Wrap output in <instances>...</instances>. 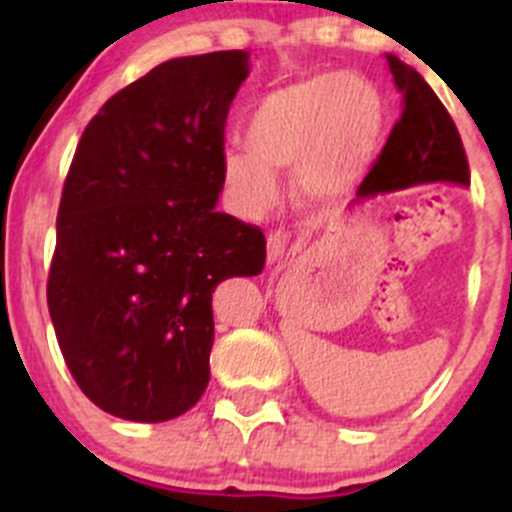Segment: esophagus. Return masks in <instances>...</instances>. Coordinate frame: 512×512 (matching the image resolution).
<instances>
[{
  "instance_id": "esophagus-1",
  "label": "esophagus",
  "mask_w": 512,
  "mask_h": 512,
  "mask_svg": "<svg viewBox=\"0 0 512 512\" xmlns=\"http://www.w3.org/2000/svg\"><path fill=\"white\" fill-rule=\"evenodd\" d=\"M285 247H287L285 235H282L280 230L270 232V235H267V262L272 265V262L280 260V257L285 255Z\"/></svg>"
}]
</instances>
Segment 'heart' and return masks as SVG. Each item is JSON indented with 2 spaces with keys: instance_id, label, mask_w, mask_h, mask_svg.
<instances>
[{
  "instance_id": "b5f03b06",
  "label": "heart",
  "mask_w": 512,
  "mask_h": 512,
  "mask_svg": "<svg viewBox=\"0 0 512 512\" xmlns=\"http://www.w3.org/2000/svg\"><path fill=\"white\" fill-rule=\"evenodd\" d=\"M386 131L379 89L359 74H319L270 91L245 118V146L227 148L220 173L237 213L275 205V170H292L294 198L312 210L339 205L359 188Z\"/></svg>"
}]
</instances>
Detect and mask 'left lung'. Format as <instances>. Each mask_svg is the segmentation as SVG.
I'll return each instance as SVG.
<instances>
[{"mask_svg":"<svg viewBox=\"0 0 512 512\" xmlns=\"http://www.w3.org/2000/svg\"><path fill=\"white\" fill-rule=\"evenodd\" d=\"M396 86L404 94V111L391 128L384 151L359 185V198H371L416 183H471L466 148L458 128L431 86L409 64L386 54Z\"/></svg>","mask_w":512,"mask_h":512,"instance_id":"1","label":"left lung"}]
</instances>
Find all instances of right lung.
<instances>
[{"label": "right lung", "mask_w": 512, "mask_h": 512, "mask_svg": "<svg viewBox=\"0 0 512 512\" xmlns=\"http://www.w3.org/2000/svg\"><path fill=\"white\" fill-rule=\"evenodd\" d=\"M245 79L247 51L170 59L108 98L76 146L46 302L71 376L106 414L158 423L193 409L215 287L265 267L260 227L215 210Z\"/></svg>", "instance_id": "add662e5"}]
</instances>
